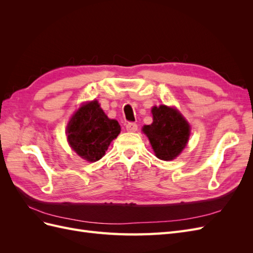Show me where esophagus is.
Wrapping results in <instances>:
<instances>
[{
    "mask_svg": "<svg viewBox=\"0 0 253 253\" xmlns=\"http://www.w3.org/2000/svg\"><path fill=\"white\" fill-rule=\"evenodd\" d=\"M126 128L127 132H136L137 128H138V126L134 124V122H128V124H126Z\"/></svg>",
    "mask_w": 253,
    "mask_h": 253,
    "instance_id": "34e87169",
    "label": "esophagus"
}]
</instances>
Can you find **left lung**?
<instances>
[{
    "label": "left lung",
    "mask_w": 253,
    "mask_h": 253,
    "mask_svg": "<svg viewBox=\"0 0 253 253\" xmlns=\"http://www.w3.org/2000/svg\"><path fill=\"white\" fill-rule=\"evenodd\" d=\"M153 124L142 127L156 156L162 160L177 157L186 147L190 136V126L175 109L160 105L152 109Z\"/></svg>",
    "instance_id": "8db88e82"
}]
</instances>
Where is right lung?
Wrapping results in <instances>:
<instances>
[{
	"label": "right lung",
	"instance_id": "1",
	"mask_svg": "<svg viewBox=\"0 0 253 253\" xmlns=\"http://www.w3.org/2000/svg\"><path fill=\"white\" fill-rule=\"evenodd\" d=\"M116 120L109 119L94 100L75 113L66 127L67 140L79 156L94 163L100 159L113 139L120 133Z\"/></svg>",
	"mask_w": 253,
	"mask_h": 253
}]
</instances>
